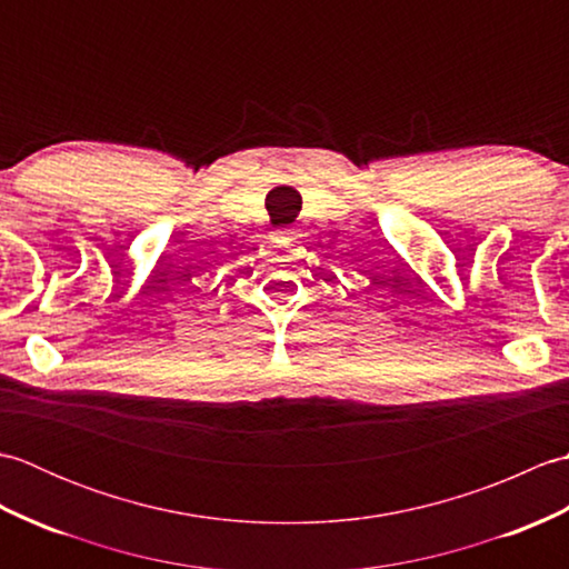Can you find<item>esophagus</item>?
Returning a JSON list of instances; mask_svg holds the SVG:
<instances>
[{
  "mask_svg": "<svg viewBox=\"0 0 569 569\" xmlns=\"http://www.w3.org/2000/svg\"><path fill=\"white\" fill-rule=\"evenodd\" d=\"M291 234H293V232H288V229H283V232H278V237H281V239H288Z\"/></svg>",
  "mask_w": 569,
  "mask_h": 569,
  "instance_id": "1",
  "label": "esophagus"
}]
</instances>
